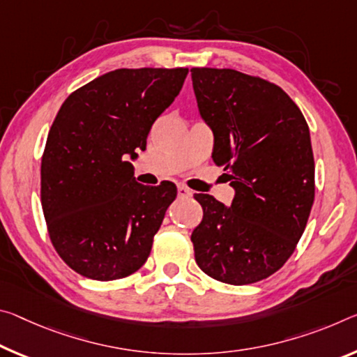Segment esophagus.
<instances>
[{
  "mask_svg": "<svg viewBox=\"0 0 357 357\" xmlns=\"http://www.w3.org/2000/svg\"><path fill=\"white\" fill-rule=\"evenodd\" d=\"M178 197L179 199H189L192 197V192L184 184H178Z\"/></svg>",
  "mask_w": 357,
  "mask_h": 357,
  "instance_id": "1",
  "label": "esophagus"
}]
</instances>
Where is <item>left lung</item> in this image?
Masks as SVG:
<instances>
[{
  "instance_id": "left-lung-1",
  "label": "left lung",
  "mask_w": 357,
  "mask_h": 357,
  "mask_svg": "<svg viewBox=\"0 0 357 357\" xmlns=\"http://www.w3.org/2000/svg\"><path fill=\"white\" fill-rule=\"evenodd\" d=\"M197 105L213 130V160L235 189L230 206L197 194V265L243 286L268 278L296 250L314 200L307 121L284 90L235 70L192 68Z\"/></svg>"
}]
</instances>
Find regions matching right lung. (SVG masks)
<instances>
[{
	"label": "right lung",
	"mask_w": 357,
	"mask_h": 357,
	"mask_svg": "<svg viewBox=\"0 0 357 357\" xmlns=\"http://www.w3.org/2000/svg\"><path fill=\"white\" fill-rule=\"evenodd\" d=\"M188 68L114 70L77 89L61 105L41 162V203L59 256L79 275L112 281L135 273L176 185L133 178L155 119L173 103Z\"/></svg>",
	"instance_id": "obj_1"
}]
</instances>
